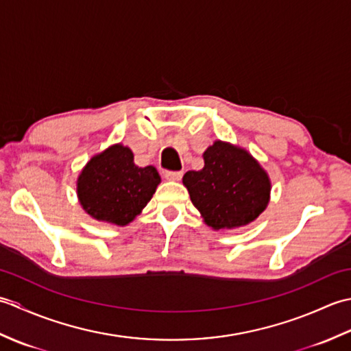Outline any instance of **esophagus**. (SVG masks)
<instances>
[{"label":"esophagus","instance_id":"1","mask_svg":"<svg viewBox=\"0 0 351 351\" xmlns=\"http://www.w3.org/2000/svg\"><path fill=\"white\" fill-rule=\"evenodd\" d=\"M164 178L169 181H180L182 178V171H173V170H167L166 173H164Z\"/></svg>","mask_w":351,"mask_h":351}]
</instances>
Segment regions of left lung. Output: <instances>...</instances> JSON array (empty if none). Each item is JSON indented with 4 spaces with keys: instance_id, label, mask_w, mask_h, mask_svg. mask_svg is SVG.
<instances>
[{
    "instance_id": "left-lung-1",
    "label": "left lung",
    "mask_w": 351,
    "mask_h": 351,
    "mask_svg": "<svg viewBox=\"0 0 351 351\" xmlns=\"http://www.w3.org/2000/svg\"><path fill=\"white\" fill-rule=\"evenodd\" d=\"M204 169L189 170L182 182L208 226H244L265 210L270 180L250 154L215 141L204 152Z\"/></svg>"
}]
</instances>
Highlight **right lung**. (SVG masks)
<instances>
[{
  "label": "right lung",
  "mask_w": 351,
  "mask_h": 351,
  "mask_svg": "<svg viewBox=\"0 0 351 351\" xmlns=\"http://www.w3.org/2000/svg\"><path fill=\"white\" fill-rule=\"evenodd\" d=\"M160 181L155 167L136 166L131 149L114 145L86 164L77 191L93 219L125 226L152 199Z\"/></svg>",
  "instance_id": "obj_1"
}]
</instances>
